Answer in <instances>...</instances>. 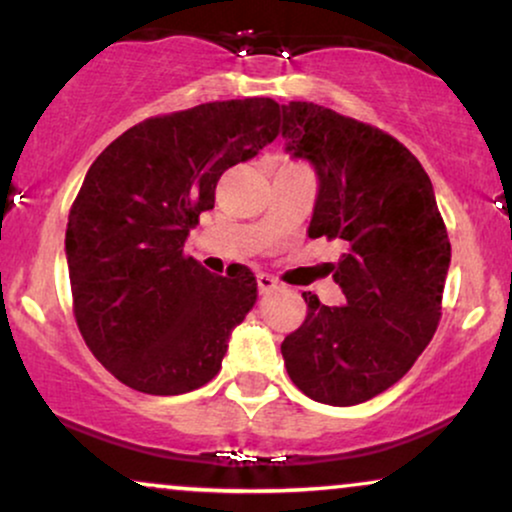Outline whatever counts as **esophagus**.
I'll return each instance as SVG.
<instances>
[{"label":"esophagus","instance_id":"34e87169","mask_svg":"<svg viewBox=\"0 0 512 512\" xmlns=\"http://www.w3.org/2000/svg\"><path fill=\"white\" fill-rule=\"evenodd\" d=\"M257 286H260V293H269L279 286V281L269 274H257Z\"/></svg>","mask_w":512,"mask_h":512}]
</instances>
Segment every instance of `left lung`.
<instances>
[{
    "instance_id": "1",
    "label": "left lung",
    "mask_w": 512,
    "mask_h": 512,
    "mask_svg": "<svg viewBox=\"0 0 512 512\" xmlns=\"http://www.w3.org/2000/svg\"><path fill=\"white\" fill-rule=\"evenodd\" d=\"M286 154L315 168L308 236L342 240L344 305L303 293L308 317L281 344L293 385L351 407L414 366L440 320L450 240L431 178L390 134L315 103L281 105Z\"/></svg>"
}]
</instances>
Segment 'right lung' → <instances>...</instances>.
Wrapping results in <instances>:
<instances>
[{
	"instance_id": "add662e5",
	"label": "right lung",
	"mask_w": 512,
	"mask_h": 512,
	"mask_svg": "<svg viewBox=\"0 0 512 512\" xmlns=\"http://www.w3.org/2000/svg\"><path fill=\"white\" fill-rule=\"evenodd\" d=\"M276 134L272 98L204 103L139 122L88 168L64 252L84 342L120 383L182 395L219 373L257 303L255 274H211L182 248L223 170Z\"/></svg>"
}]
</instances>
